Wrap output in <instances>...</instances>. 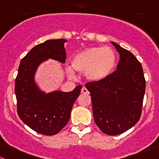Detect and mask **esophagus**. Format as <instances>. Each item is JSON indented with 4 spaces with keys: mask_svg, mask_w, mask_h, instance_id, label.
<instances>
[{
    "mask_svg": "<svg viewBox=\"0 0 159 159\" xmlns=\"http://www.w3.org/2000/svg\"><path fill=\"white\" fill-rule=\"evenodd\" d=\"M81 93H85V94H87V93H89V91L88 90H87L86 87H83L82 90H81Z\"/></svg>",
    "mask_w": 159,
    "mask_h": 159,
    "instance_id": "esophagus-1",
    "label": "esophagus"
}]
</instances>
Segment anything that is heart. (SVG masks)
Listing matches in <instances>:
<instances>
[{
  "mask_svg": "<svg viewBox=\"0 0 159 159\" xmlns=\"http://www.w3.org/2000/svg\"><path fill=\"white\" fill-rule=\"evenodd\" d=\"M116 54L108 47H90L79 51L71 60L72 68L85 73L89 80L98 82L109 76L116 66ZM69 75H73V70L68 68Z\"/></svg>",
  "mask_w": 159,
  "mask_h": 159,
  "instance_id": "heart-1",
  "label": "heart"
}]
</instances>
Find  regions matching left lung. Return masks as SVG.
I'll use <instances>...</instances> for the list:
<instances>
[{
	"mask_svg": "<svg viewBox=\"0 0 159 159\" xmlns=\"http://www.w3.org/2000/svg\"><path fill=\"white\" fill-rule=\"evenodd\" d=\"M119 53L117 70L98 82L86 84L91 96L94 122L111 136L132 128L140 119L145 93L142 66L127 50L111 42Z\"/></svg>",
	"mask_w": 159,
	"mask_h": 159,
	"instance_id": "obj_1",
	"label": "left lung"
}]
</instances>
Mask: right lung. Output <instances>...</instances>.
Here are the masks:
<instances>
[{
	"instance_id": "add662e5",
	"label": "right lung",
	"mask_w": 159,
	"mask_h": 159,
	"mask_svg": "<svg viewBox=\"0 0 159 159\" xmlns=\"http://www.w3.org/2000/svg\"><path fill=\"white\" fill-rule=\"evenodd\" d=\"M65 39L48 40L32 48L21 61L15 84L17 111L21 120L40 134H57L68 123L82 86L70 92L43 91L35 80L39 66L48 59L65 63Z\"/></svg>"
}]
</instances>
